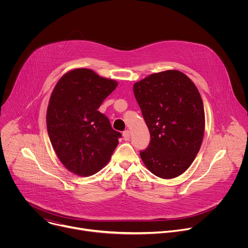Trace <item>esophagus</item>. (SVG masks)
Segmentation results:
<instances>
[{"mask_svg": "<svg viewBox=\"0 0 248 248\" xmlns=\"http://www.w3.org/2000/svg\"><path fill=\"white\" fill-rule=\"evenodd\" d=\"M123 136H124V139L125 141L129 140V138H130V135H129V131H128V130H124V131L123 132Z\"/></svg>", "mask_w": 248, "mask_h": 248, "instance_id": "esophagus-1", "label": "esophagus"}]
</instances>
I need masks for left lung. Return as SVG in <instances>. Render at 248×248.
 Returning <instances> with one entry per match:
<instances>
[{
    "label": "left lung",
    "instance_id": "8db88e82",
    "mask_svg": "<svg viewBox=\"0 0 248 248\" xmlns=\"http://www.w3.org/2000/svg\"><path fill=\"white\" fill-rule=\"evenodd\" d=\"M133 93L151 137L141 159L159 178H176L202 143L205 114L198 89L180 70L170 69L135 82Z\"/></svg>",
    "mask_w": 248,
    "mask_h": 248
}]
</instances>
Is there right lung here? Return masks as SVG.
<instances>
[{
    "mask_svg": "<svg viewBox=\"0 0 248 248\" xmlns=\"http://www.w3.org/2000/svg\"><path fill=\"white\" fill-rule=\"evenodd\" d=\"M118 86L89 68H76L57 82L46 121L52 146L69 170L89 176L108 164L122 134L98 111Z\"/></svg>",
    "mask_w": 248,
    "mask_h": 248,
    "instance_id": "1",
    "label": "right lung"
}]
</instances>
